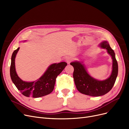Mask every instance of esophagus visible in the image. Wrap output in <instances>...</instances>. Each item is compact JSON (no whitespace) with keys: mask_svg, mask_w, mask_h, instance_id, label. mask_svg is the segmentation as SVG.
Instances as JSON below:
<instances>
[{"mask_svg":"<svg viewBox=\"0 0 129 129\" xmlns=\"http://www.w3.org/2000/svg\"><path fill=\"white\" fill-rule=\"evenodd\" d=\"M73 60V59H72V57H66V59H65V61H66V62L68 63V64H70L71 62V61Z\"/></svg>","mask_w":129,"mask_h":129,"instance_id":"esophagus-1","label":"esophagus"}]
</instances>
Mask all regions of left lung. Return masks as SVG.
I'll return each mask as SVG.
<instances>
[{
  "mask_svg": "<svg viewBox=\"0 0 129 129\" xmlns=\"http://www.w3.org/2000/svg\"><path fill=\"white\" fill-rule=\"evenodd\" d=\"M101 48L106 49L113 59L112 71L110 76L103 81H99L93 78L87 72L84 66L80 61L70 63L73 66V78L77 90L80 93L92 96H100L108 93L112 88L118 74V64L115 53L106 41L100 45Z\"/></svg>",
  "mask_w": 129,
  "mask_h": 129,
  "instance_id": "8db88e82",
  "label": "left lung"
}]
</instances>
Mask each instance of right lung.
<instances>
[{"mask_svg": "<svg viewBox=\"0 0 129 129\" xmlns=\"http://www.w3.org/2000/svg\"><path fill=\"white\" fill-rule=\"evenodd\" d=\"M19 47L14 51L11 59L10 74L11 79L19 91L27 97L36 98L51 93L54 89L56 78L67 65L66 62L50 65L45 73L36 81L27 82L21 80L16 73L15 60Z\"/></svg>", "mask_w": 129, "mask_h": 129, "instance_id": "right-lung-1", "label": "right lung"}]
</instances>
